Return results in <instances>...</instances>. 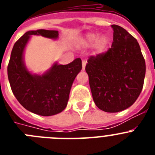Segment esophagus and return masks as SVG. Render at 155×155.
Masks as SVG:
<instances>
[{
	"mask_svg": "<svg viewBox=\"0 0 155 155\" xmlns=\"http://www.w3.org/2000/svg\"><path fill=\"white\" fill-rule=\"evenodd\" d=\"M85 67H86V61H82V70H83V71L85 70Z\"/></svg>",
	"mask_w": 155,
	"mask_h": 155,
	"instance_id": "34e87169",
	"label": "esophagus"
}]
</instances>
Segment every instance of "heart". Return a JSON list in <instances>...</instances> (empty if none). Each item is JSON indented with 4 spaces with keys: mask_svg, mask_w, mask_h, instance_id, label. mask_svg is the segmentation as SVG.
<instances>
[{
    "mask_svg": "<svg viewBox=\"0 0 155 155\" xmlns=\"http://www.w3.org/2000/svg\"><path fill=\"white\" fill-rule=\"evenodd\" d=\"M109 43V37L106 35H100L94 32H87L77 39V45L81 48H87L93 46L96 53L105 52Z\"/></svg>",
    "mask_w": 155,
    "mask_h": 155,
    "instance_id": "b5f03b06",
    "label": "heart"
}]
</instances>
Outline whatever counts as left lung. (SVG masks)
<instances>
[{"instance_id": "obj_1", "label": "left lung", "mask_w": 155, "mask_h": 155, "mask_svg": "<svg viewBox=\"0 0 155 155\" xmlns=\"http://www.w3.org/2000/svg\"><path fill=\"white\" fill-rule=\"evenodd\" d=\"M113 42L105 53L91 57L85 67L92 98L106 113L125 110L142 91L145 61L137 39L124 28L112 25Z\"/></svg>"}]
</instances>
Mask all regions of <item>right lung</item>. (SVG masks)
<instances>
[{
	"instance_id": "obj_1",
	"label": "right lung",
	"mask_w": 155,
	"mask_h": 155,
	"mask_svg": "<svg viewBox=\"0 0 155 155\" xmlns=\"http://www.w3.org/2000/svg\"><path fill=\"white\" fill-rule=\"evenodd\" d=\"M31 35L57 40V30L28 31L15 43L8 66V77L12 92L25 109L35 114L50 116L65 109L71 87L82 69L81 60L75 59L67 65L54 62L43 74H34L25 63V48Z\"/></svg>"
}]
</instances>
